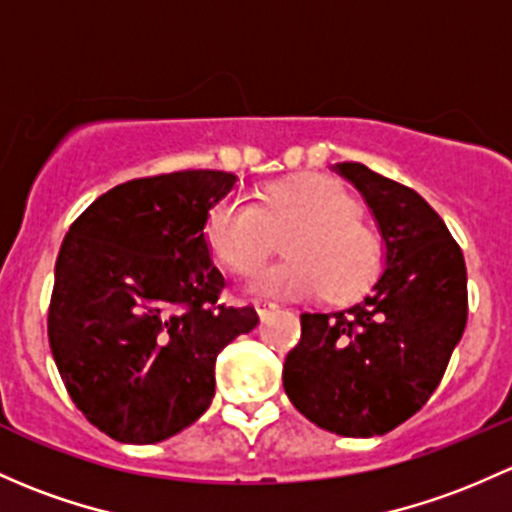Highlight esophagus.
Listing matches in <instances>:
<instances>
[{"label": "esophagus", "instance_id": "34e87169", "mask_svg": "<svg viewBox=\"0 0 512 512\" xmlns=\"http://www.w3.org/2000/svg\"><path fill=\"white\" fill-rule=\"evenodd\" d=\"M252 304H255L257 314H260V316L270 314L272 309H277V304H272V301H267V299H255V301H252Z\"/></svg>", "mask_w": 512, "mask_h": 512}]
</instances>
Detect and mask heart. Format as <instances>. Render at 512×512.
Wrapping results in <instances>:
<instances>
[{
  "label": "heart",
  "mask_w": 512,
  "mask_h": 512,
  "mask_svg": "<svg viewBox=\"0 0 512 512\" xmlns=\"http://www.w3.org/2000/svg\"><path fill=\"white\" fill-rule=\"evenodd\" d=\"M206 242L233 272H250L288 235L289 261L255 271L247 289L270 297L346 301L363 294L383 267V242L358 218V203L341 181L304 174L277 181L260 201L228 196L206 218Z\"/></svg>",
  "instance_id": "obj_1"
}]
</instances>
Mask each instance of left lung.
Returning a JSON list of instances; mask_svg holds the SVG:
<instances>
[{
  "instance_id": "left-lung-1",
  "label": "left lung",
  "mask_w": 512,
  "mask_h": 512,
  "mask_svg": "<svg viewBox=\"0 0 512 512\" xmlns=\"http://www.w3.org/2000/svg\"><path fill=\"white\" fill-rule=\"evenodd\" d=\"M331 169L373 213L385 270L358 304L301 314V341L284 360V392L326 432L378 437L437 390L466 328V262L417 191L358 161Z\"/></svg>"
}]
</instances>
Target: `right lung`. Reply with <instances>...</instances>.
I'll return each mask as SVG.
<instances>
[{
    "label": "right lung",
    "mask_w": 512,
    "mask_h": 512,
    "mask_svg": "<svg viewBox=\"0 0 512 512\" xmlns=\"http://www.w3.org/2000/svg\"><path fill=\"white\" fill-rule=\"evenodd\" d=\"M238 176L188 169L95 198L56 260L48 343L68 395L122 444L191 427L215 395V358L260 324L218 301L206 218Z\"/></svg>",
    "instance_id": "obj_1"
}]
</instances>
